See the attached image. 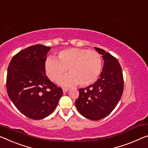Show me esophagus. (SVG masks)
Listing matches in <instances>:
<instances>
[{
  "instance_id": "esophagus-1",
  "label": "esophagus",
  "mask_w": 148,
  "mask_h": 148,
  "mask_svg": "<svg viewBox=\"0 0 148 148\" xmlns=\"http://www.w3.org/2000/svg\"><path fill=\"white\" fill-rule=\"evenodd\" d=\"M69 90V88H63V92H67Z\"/></svg>"
}]
</instances>
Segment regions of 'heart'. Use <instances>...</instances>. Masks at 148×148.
I'll return each instance as SVG.
<instances>
[{
  "label": "heart",
  "mask_w": 148,
  "mask_h": 148,
  "mask_svg": "<svg viewBox=\"0 0 148 148\" xmlns=\"http://www.w3.org/2000/svg\"><path fill=\"white\" fill-rule=\"evenodd\" d=\"M45 71L52 81H58L67 71L69 73L59 80L63 86L82 87L94 83L99 78L102 69V59L96 51L72 47L63 49L58 54V60L48 57L45 61Z\"/></svg>",
  "instance_id": "b5f03b06"
}]
</instances>
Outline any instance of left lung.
<instances>
[{
  "label": "left lung",
  "mask_w": 148,
  "mask_h": 148,
  "mask_svg": "<svg viewBox=\"0 0 148 148\" xmlns=\"http://www.w3.org/2000/svg\"><path fill=\"white\" fill-rule=\"evenodd\" d=\"M95 49L104 60L103 71L94 84L79 89L75 106L84 117L99 120L108 116L119 103L123 92L124 79L117 59L104 49Z\"/></svg>",
  "instance_id": "8db88e82"
}]
</instances>
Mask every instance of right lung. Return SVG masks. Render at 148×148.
Returning a JSON list of instances; mask_svg holds the SVG:
<instances>
[{
    "instance_id": "obj_1",
    "label": "right lung",
    "mask_w": 148,
    "mask_h": 148,
    "mask_svg": "<svg viewBox=\"0 0 148 148\" xmlns=\"http://www.w3.org/2000/svg\"><path fill=\"white\" fill-rule=\"evenodd\" d=\"M51 48L37 44L20 51L9 63L6 90L11 101L26 116L40 120L55 110L63 95L45 75L44 64Z\"/></svg>"
}]
</instances>
